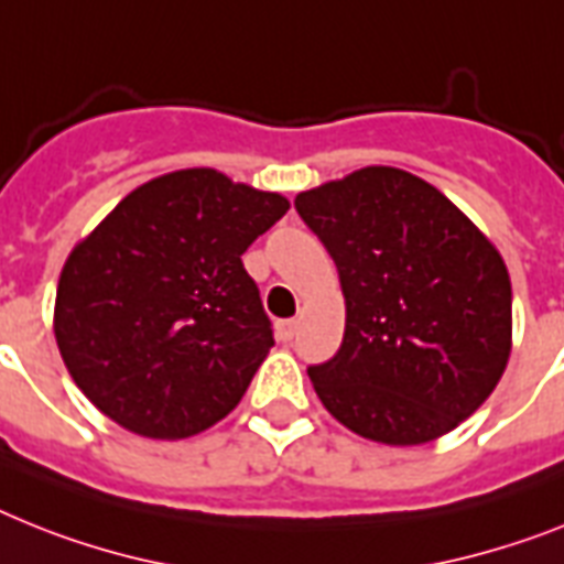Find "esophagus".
Returning a JSON list of instances; mask_svg holds the SVG:
<instances>
[{
  "instance_id": "34e87169",
  "label": "esophagus",
  "mask_w": 564,
  "mask_h": 564,
  "mask_svg": "<svg viewBox=\"0 0 564 564\" xmlns=\"http://www.w3.org/2000/svg\"><path fill=\"white\" fill-rule=\"evenodd\" d=\"M276 337L282 343H291L296 337V319H282V323H276Z\"/></svg>"
}]
</instances>
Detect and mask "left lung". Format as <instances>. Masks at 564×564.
Masks as SVG:
<instances>
[{
	"mask_svg": "<svg viewBox=\"0 0 564 564\" xmlns=\"http://www.w3.org/2000/svg\"><path fill=\"white\" fill-rule=\"evenodd\" d=\"M337 264L346 334L308 377L343 426L389 446L453 432L490 398L513 337L507 264L444 193L366 166L296 195Z\"/></svg>",
	"mask_w": 564,
	"mask_h": 564,
	"instance_id": "left-lung-1",
	"label": "left lung"
}]
</instances>
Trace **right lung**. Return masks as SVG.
Masks as SVG:
<instances>
[{
    "label": "right lung",
    "instance_id": "obj_1",
    "mask_svg": "<svg viewBox=\"0 0 564 564\" xmlns=\"http://www.w3.org/2000/svg\"><path fill=\"white\" fill-rule=\"evenodd\" d=\"M288 198L178 170L126 195L65 259L54 337L106 417L178 441L230 415L273 346L241 253Z\"/></svg>",
    "mask_w": 564,
    "mask_h": 564
}]
</instances>
